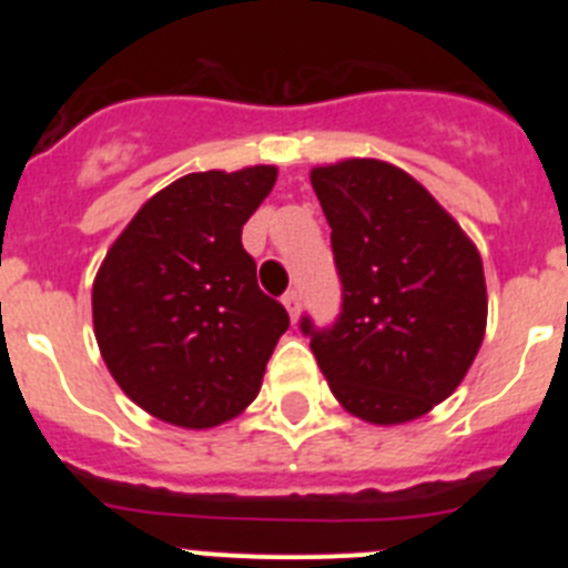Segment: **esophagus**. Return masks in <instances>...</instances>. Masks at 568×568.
<instances>
[{
  "label": "esophagus",
  "mask_w": 568,
  "mask_h": 568,
  "mask_svg": "<svg viewBox=\"0 0 568 568\" xmlns=\"http://www.w3.org/2000/svg\"><path fill=\"white\" fill-rule=\"evenodd\" d=\"M284 307H287V313H290V318H298V310H301V295H298V290H287V293H284Z\"/></svg>",
  "instance_id": "1"
}]
</instances>
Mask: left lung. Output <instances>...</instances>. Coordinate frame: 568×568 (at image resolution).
Instances as JSON below:
<instances>
[{
  "instance_id": "obj_1",
  "label": "left lung",
  "mask_w": 568,
  "mask_h": 568,
  "mask_svg": "<svg viewBox=\"0 0 568 568\" xmlns=\"http://www.w3.org/2000/svg\"><path fill=\"white\" fill-rule=\"evenodd\" d=\"M341 281L333 324L301 315L335 398L404 424L455 393L486 329L484 264L413 175L375 159L313 170Z\"/></svg>"
}]
</instances>
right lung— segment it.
<instances>
[{
  "label": "right lung",
  "mask_w": 568,
  "mask_h": 568,
  "mask_svg": "<svg viewBox=\"0 0 568 568\" xmlns=\"http://www.w3.org/2000/svg\"><path fill=\"white\" fill-rule=\"evenodd\" d=\"M275 168L190 173L155 193L93 281V327L115 384L144 413L207 429L253 404L290 327L241 244Z\"/></svg>",
  "instance_id": "add662e5"
}]
</instances>
